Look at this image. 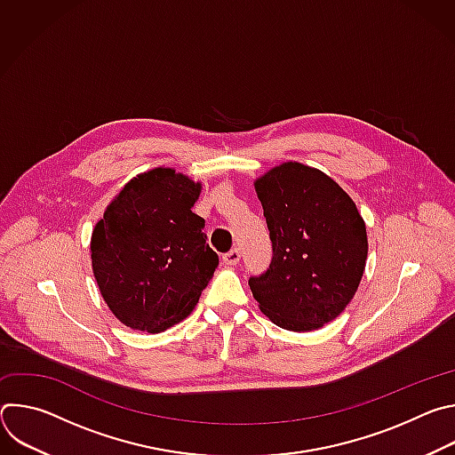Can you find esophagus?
<instances>
[{"mask_svg":"<svg viewBox=\"0 0 455 455\" xmlns=\"http://www.w3.org/2000/svg\"><path fill=\"white\" fill-rule=\"evenodd\" d=\"M239 259H241L239 248H232L230 251H227V253L223 255V261H225V265H228V267H235V265L239 263Z\"/></svg>","mask_w":455,"mask_h":455,"instance_id":"esophagus-1","label":"esophagus"}]
</instances>
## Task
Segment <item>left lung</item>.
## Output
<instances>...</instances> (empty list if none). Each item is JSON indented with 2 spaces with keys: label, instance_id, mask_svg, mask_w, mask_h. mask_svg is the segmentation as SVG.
Wrapping results in <instances>:
<instances>
[{
  "label": "left lung",
  "instance_id": "obj_1",
  "mask_svg": "<svg viewBox=\"0 0 455 455\" xmlns=\"http://www.w3.org/2000/svg\"><path fill=\"white\" fill-rule=\"evenodd\" d=\"M272 241L270 268L250 277L253 299L274 323L313 331L355 297L367 259L365 223L328 174L286 162L255 180Z\"/></svg>",
  "mask_w": 455,
  "mask_h": 455
}]
</instances>
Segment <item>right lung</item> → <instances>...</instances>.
<instances>
[{"label":"right lung","instance_id":"add662e5","mask_svg":"<svg viewBox=\"0 0 455 455\" xmlns=\"http://www.w3.org/2000/svg\"><path fill=\"white\" fill-rule=\"evenodd\" d=\"M202 183L169 167L139 174L116 194L92 234L100 295L127 328L160 333L198 304L220 265L205 220L190 209Z\"/></svg>","mask_w":455,"mask_h":455}]
</instances>
